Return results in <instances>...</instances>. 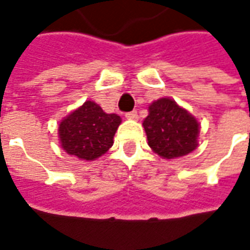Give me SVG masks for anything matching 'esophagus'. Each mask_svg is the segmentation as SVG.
<instances>
[{
  "label": "esophagus",
  "instance_id": "obj_1",
  "mask_svg": "<svg viewBox=\"0 0 250 250\" xmlns=\"http://www.w3.org/2000/svg\"><path fill=\"white\" fill-rule=\"evenodd\" d=\"M125 117L127 120H138V113H137V110H132V112H127Z\"/></svg>",
  "mask_w": 250,
  "mask_h": 250
}]
</instances>
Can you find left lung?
<instances>
[{"label":"left lung","mask_w":250,"mask_h":250,"mask_svg":"<svg viewBox=\"0 0 250 250\" xmlns=\"http://www.w3.org/2000/svg\"><path fill=\"white\" fill-rule=\"evenodd\" d=\"M142 125L149 146L162 158H179L198 147L199 123L171 99L151 103Z\"/></svg>","instance_id":"1"}]
</instances>
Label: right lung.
Returning a JSON list of instances; mask_svg holds the SVG:
<instances>
[{
	"label": "right lung",
	"mask_w": 250,
	"mask_h": 250,
	"mask_svg": "<svg viewBox=\"0 0 250 250\" xmlns=\"http://www.w3.org/2000/svg\"><path fill=\"white\" fill-rule=\"evenodd\" d=\"M120 124V116L105 113L100 105L88 100L59 124L61 146L82 161H95L112 147Z\"/></svg>",
	"instance_id": "add662e5"
}]
</instances>
